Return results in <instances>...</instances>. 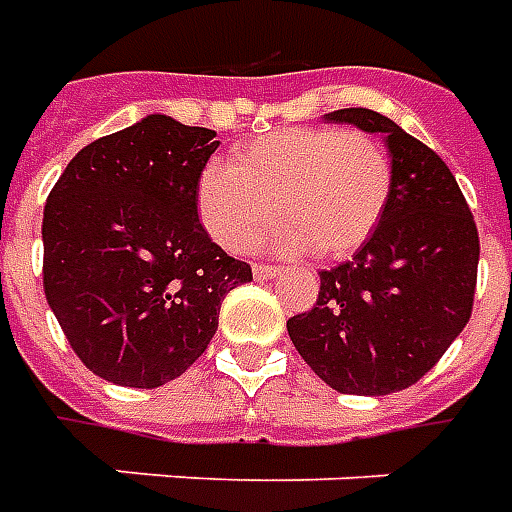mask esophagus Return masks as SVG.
Returning <instances> with one entry per match:
<instances>
[{
  "label": "esophagus",
  "instance_id": "34e87169",
  "mask_svg": "<svg viewBox=\"0 0 512 512\" xmlns=\"http://www.w3.org/2000/svg\"><path fill=\"white\" fill-rule=\"evenodd\" d=\"M278 273H281V270L273 267V264H256V267H253V275H256L259 281H264V278H275Z\"/></svg>",
  "mask_w": 512,
  "mask_h": 512
}]
</instances>
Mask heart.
Masks as SVG:
<instances>
[{
	"label": "heart",
	"mask_w": 512,
	"mask_h": 512,
	"mask_svg": "<svg viewBox=\"0 0 512 512\" xmlns=\"http://www.w3.org/2000/svg\"><path fill=\"white\" fill-rule=\"evenodd\" d=\"M391 192V159L372 134L295 126L256 137L212 162L198 184V215L231 253H248L278 215L281 253L344 259L378 226Z\"/></svg>",
	"instance_id": "heart-1"
}]
</instances>
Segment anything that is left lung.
<instances>
[{"label":"left lung","instance_id":"1","mask_svg":"<svg viewBox=\"0 0 512 512\" xmlns=\"http://www.w3.org/2000/svg\"><path fill=\"white\" fill-rule=\"evenodd\" d=\"M383 134L391 192L372 237L320 273L317 306L286 322L331 389L383 397L438 364L471 317L480 237L452 170L402 126L366 107L325 115Z\"/></svg>","mask_w":512,"mask_h":512}]
</instances>
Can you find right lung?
<instances>
[{
    "instance_id": "obj_1",
    "label": "right lung",
    "mask_w": 512,
    "mask_h": 512,
    "mask_svg": "<svg viewBox=\"0 0 512 512\" xmlns=\"http://www.w3.org/2000/svg\"><path fill=\"white\" fill-rule=\"evenodd\" d=\"M220 140L154 112L76 154L43 209V289L93 375L157 389L187 372L250 267L198 220Z\"/></svg>"
}]
</instances>
